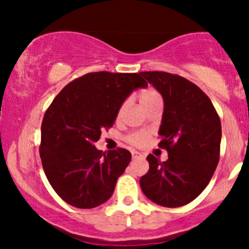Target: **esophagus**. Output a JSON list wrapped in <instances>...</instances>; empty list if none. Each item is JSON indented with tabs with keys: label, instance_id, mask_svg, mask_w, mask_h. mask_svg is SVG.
<instances>
[{
	"label": "esophagus",
	"instance_id": "34e87169",
	"mask_svg": "<svg viewBox=\"0 0 249 249\" xmlns=\"http://www.w3.org/2000/svg\"><path fill=\"white\" fill-rule=\"evenodd\" d=\"M132 157L137 158V157H143V155H141L140 152H132Z\"/></svg>",
	"mask_w": 249,
	"mask_h": 249
}]
</instances>
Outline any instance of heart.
Returning <instances> with one entry per match:
<instances>
[{
	"label": "heart",
	"instance_id": "b5f03b06",
	"mask_svg": "<svg viewBox=\"0 0 249 249\" xmlns=\"http://www.w3.org/2000/svg\"><path fill=\"white\" fill-rule=\"evenodd\" d=\"M138 100H140L141 105L143 108H146L147 106H149L151 103L153 102H158L160 101V94L158 93V91H156L155 89H144L138 93ZM126 108V102L122 103L120 106V108L117 111V117H120L121 114L123 113ZM149 138V132L148 131H135V132H131L128 136L126 137L127 142L131 143L132 146H136V147H142L146 144V142L148 141Z\"/></svg>",
	"mask_w": 249,
	"mask_h": 249
}]
</instances>
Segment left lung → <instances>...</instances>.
Segmentation results:
<instances>
[{
  "mask_svg": "<svg viewBox=\"0 0 249 249\" xmlns=\"http://www.w3.org/2000/svg\"><path fill=\"white\" fill-rule=\"evenodd\" d=\"M141 74L163 97L158 146L168 152L166 162L147 156L149 169L141 177V188L160 206H184L201 195L217 168L221 120L210 97L184 77L160 71Z\"/></svg>",
  "mask_w": 249,
  "mask_h": 249,
  "instance_id": "1",
  "label": "left lung"
}]
</instances>
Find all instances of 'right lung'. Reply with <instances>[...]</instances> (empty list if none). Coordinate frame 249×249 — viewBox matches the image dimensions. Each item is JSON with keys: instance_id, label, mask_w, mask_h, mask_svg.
<instances>
[{"instance_id": "right-lung-1", "label": "right lung", "mask_w": 249, "mask_h": 249, "mask_svg": "<svg viewBox=\"0 0 249 249\" xmlns=\"http://www.w3.org/2000/svg\"><path fill=\"white\" fill-rule=\"evenodd\" d=\"M147 86L141 73L91 72L65 86L52 101L41 126L39 156L48 182L68 204L94 208L111 198L131 152L103 153L94 142L113 126L131 92Z\"/></svg>"}]
</instances>
